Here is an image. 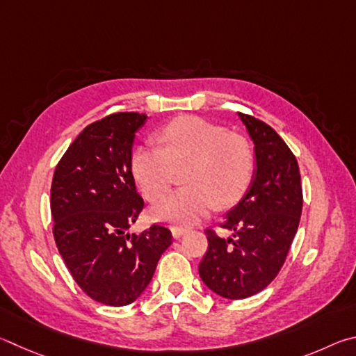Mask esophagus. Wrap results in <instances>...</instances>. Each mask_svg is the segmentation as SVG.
Wrapping results in <instances>:
<instances>
[{"label": "esophagus", "instance_id": "34e87169", "mask_svg": "<svg viewBox=\"0 0 356 356\" xmlns=\"http://www.w3.org/2000/svg\"><path fill=\"white\" fill-rule=\"evenodd\" d=\"M183 234H186V229L184 228H177V227L172 228V236H173L175 239H179Z\"/></svg>", "mask_w": 356, "mask_h": 356}]
</instances>
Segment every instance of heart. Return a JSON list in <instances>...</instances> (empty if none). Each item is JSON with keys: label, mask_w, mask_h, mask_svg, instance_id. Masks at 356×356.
Returning a JSON list of instances; mask_svg holds the SVG:
<instances>
[{"label": "heart", "mask_w": 356, "mask_h": 356, "mask_svg": "<svg viewBox=\"0 0 356 356\" xmlns=\"http://www.w3.org/2000/svg\"><path fill=\"white\" fill-rule=\"evenodd\" d=\"M164 148L140 145L131 154V173L148 200L170 188L175 170L184 172L186 189L149 209L156 222L191 227L216 207L228 208L244 195L253 175V153L239 134L195 115L175 118L161 131Z\"/></svg>", "instance_id": "obj_1"}]
</instances>
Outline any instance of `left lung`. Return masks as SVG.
Wrapping results in <instances>:
<instances>
[{
	"label": "left lung",
	"mask_w": 356,
	"mask_h": 356,
	"mask_svg": "<svg viewBox=\"0 0 356 356\" xmlns=\"http://www.w3.org/2000/svg\"><path fill=\"white\" fill-rule=\"evenodd\" d=\"M238 115L254 145V172L245 195L223 217L232 238L207 229L209 245L198 266L202 282L229 300L258 294L278 275L303 207L296 156L269 124Z\"/></svg>",
	"instance_id": "left-lung-1"
}]
</instances>
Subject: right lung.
<instances>
[{"label": "right lung", "instance_id": "1", "mask_svg": "<svg viewBox=\"0 0 356 356\" xmlns=\"http://www.w3.org/2000/svg\"><path fill=\"white\" fill-rule=\"evenodd\" d=\"M147 114L118 112L81 131L62 156L51 184L53 234L78 286L109 307L136 302L172 244L167 228L140 236L128 228L143 208L131 173L136 133Z\"/></svg>", "mask_w": 356, "mask_h": 356}]
</instances>
